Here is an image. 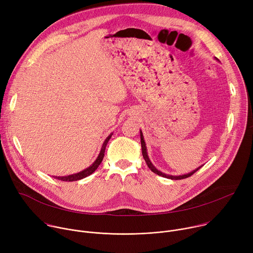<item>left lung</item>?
<instances>
[{
    "mask_svg": "<svg viewBox=\"0 0 253 253\" xmlns=\"http://www.w3.org/2000/svg\"><path fill=\"white\" fill-rule=\"evenodd\" d=\"M140 138H141V147H142V155H143V158H144V160H145V162H146L147 166L150 168V170H151L152 172H154L155 174H157V175H159V176H162V177H165V178L172 179V180H180V179H184V178H187V177H189V176L193 175L197 170H199V169H200V167H198L197 169H195L194 171H192V172H190V173H188V174H185V175H180V176L167 175V174L162 173L161 171H158V170H157V169L152 165V163L150 162V160H149V158H148L147 150H146V145H145V142H144V137H143V134H142V132H141V131H140Z\"/></svg>",
    "mask_w": 253,
    "mask_h": 253,
    "instance_id": "left-lung-1",
    "label": "left lung"
}]
</instances>
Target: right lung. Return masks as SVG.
I'll use <instances>...</instances> for the list:
<instances>
[{
  "mask_svg": "<svg viewBox=\"0 0 253 253\" xmlns=\"http://www.w3.org/2000/svg\"><path fill=\"white\" fill-rule=\"evenodd\" d=\"M111 136H112V134H110L109 136H108L107 139L104 141L102 149H101V151H100V154H99L98 158L96 159V161H95L90 167H88L87 169H85V170H83V171H81V172H79V173H77V174L69 175V176H64V177H57V176H55V178L58 179V180H62V181H67V182H69V181H77V180L83 179V178H85V177L91 175V174L99 167V165L101 164V162H102V160H103V158H104V153H105L106 145H107L108 141L110 140Z\"/></svg>",
  "mask_w": 253,
  "mask_h": 253,
  "instance_id": "1",
  "label": "right lung"
}]
</instances>
